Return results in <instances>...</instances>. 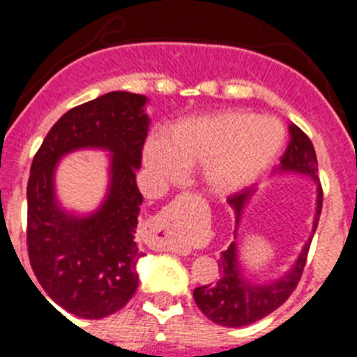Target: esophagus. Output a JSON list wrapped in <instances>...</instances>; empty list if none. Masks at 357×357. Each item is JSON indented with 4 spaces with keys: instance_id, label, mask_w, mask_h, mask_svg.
I'll return each mask as SVG.
<instances>
[{
    "instance_id": "esophagus-1",
    "label": "esophagus",
    "mask_w": 357,
    "mask_h": 357,
    "mask_svg": "<svg viewBox=\"0 0 357 357\" xmlns=\"http://www.w3.org/2000/svg\"><path fill=\"white\" fill-rule=\"evenodd\" d=\"M178 207H181V204H176V202L169 204L168 207H164V209L160 211V213L155 216V223H157V225H166V223H168L169 220H172V218H173L175 211H178Z\"/></svg>"
}]
</instances>
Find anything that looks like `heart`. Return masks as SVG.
Returning a JSON list of instances; mask_svg holds the SVG:
<instances>
[{
    "label": "heart",
    "instance_id": "obj_1",
    "mask_svg": "<svg viewBox=\"0 0 357 357\" xmlns=\"http://www.w3.org/2000/svg\"><path fill=\"white\" fill-rule=\"evenodd\" d=\"M282 144L284 128L277 119L225 110L175 123L164 139L146 141L143 157L159 181H178L184 168L204 166L211 193L232 195L254 184Z\"/></svg>",
    "mask_w": 357,
    "mask_h": 357
}]
</instances>
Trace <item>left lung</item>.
Wrapping results in <instances>:
<instances>
[{
    "mask_svg": "<svg viewBox=\"0 0 357 357\" xmlns=\"http://www.w3.org/2000/svg\"><path fill=\"white\" fill-rule=\"evenodd\" d=\"M277 172L305 175L317 184V213H314L313 230H311V238H313L318 220H320L324 195H321V185L318 181V160L313 143L296 125H289V144L286 148L284 155L280 157ZM254 193L255 188H247L229 197V200H227L236 216L234 238H238V225L241 222L243 211L250 202V198L254 197ZM311 238L305 241L301 254L288 272L279 279L270 280V282H254L250 277L245 275V270H243L238 257V245H236V241H232L218 259V270H220L218 279L213 284L195 288L193 296L198 309L209 320L223 327L250 326L254 321L261 320L272 311H275L277 307H280L288 301L289 295L295 291L298 280H301Z\"/></svg>",
    "mask_w": 357,
    "mask_h": 357,
    "instance_id": "left-lung-1",
    "label": "left lung"
}]
</instances>
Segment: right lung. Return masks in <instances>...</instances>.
Wrapping results in <instances>:
<instances>
[{"instance_id":"obj_1","label":"right lung","mask_w":357,"mask_h":357,"mask_svg":"<svg viewBox=\"0 0 357 357\" xmlns=\"http://www.w3.org/2000/svg\"><path fill=\"white\" fill-rule=\"evenodd\" d=\"M146 102L143 94L112 91L68 110L31 162L26 188L31 270L46 295L75 317H109L139 286L135 264L144 254L135 229L143 195L135 173L150 125ZM84 147L111 153L109 188L94 213L77 217L56 200L54 169L62 156Z\"/></svg>"}]
</instances>
